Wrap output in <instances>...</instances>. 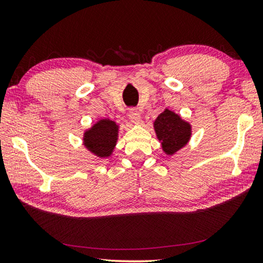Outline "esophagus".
Here are the masks:
<instances>
[{
	"mask_svg": "<svg viewBox=\"0 0 263 263\" xmlns=\"http://www.w3.org/2000/svg\"><path fill=\"white\" fill-rule=\"evenodd\" d=\"M127 116H128V118H130V121H131L132 123L138 124V123L140 122V114L138 112V110L135 109V108L130 109V111H128Z\"/></svg>",
	"mask_w": 263,
	"mask_h": 263,
	"instance_id": "esophagus-1",
	"label": "esophagus"
}]
</instances>
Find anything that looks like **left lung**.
Instances as JSON below:
<instances>
[{
	"instance_id": "8db88e82",
	"label": "left lung",
	"mask_w": 263,
	"mask_h": 263,
	"mask_svg": "<svg viewBox=\"0 0 263 263\" xmlns=\"http://www.w3.org/2000/svg\"><path fill=\"white\" fill-rule=\"evenodd\" d=\"M154 130L158 139L161 141L163 152L168 155H173L184 147L191 136L190 124L168 109L155 119Z\"/></svg>"
}]
</instances>
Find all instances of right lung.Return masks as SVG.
Listing matches in <instances>:
<instances>
[{
	"instance_id": "1",
	"label": "right lung",
	"mask_w": 263,
	"mask_h": 263,
	"mask_svg": "<svg viewBox=\"0 0 263 263\" xmlns=\"http://www.w3.org/2000/svg\"><path fill=\"white\" fill-rule=\"evenodd\" d=\"M118 125L110 119H101L84 132L83 144L88 151L100 158L112 153L118 139Z\"/></svg>"
}]
</instances>
